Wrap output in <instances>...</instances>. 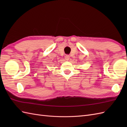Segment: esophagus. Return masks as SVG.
Here are the masks:
<instances>
[{"label": "esophagus", "mask_w": 127, "mask_h": 127, "mask_svg": "<svg viewBox=\"0 0 127 127\" xmlns=\"http://www.w3.org/2000/svg\"><path fill=\"white\" fill-rule=\"evenodd\" d=\"M70 59V56L69 55H66L65 56V59L66 61H68Z\"/></svg>", "instance_id": "obj_1"}]
</instances>
